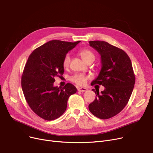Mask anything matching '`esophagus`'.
I'll list each match as a JSON object with an SVG mask.
<instances>
[{"instance_id": "34e87169", "label": "esophagus", "mask_w": 153, "mask_h": 153, "mask_svg": "<svg viewBox=\"0 0 153 153\" xmlns=\"http://www.w3.org/2000/svg\"><path fill=\"white\" fill-rule=\"evenodd\" d=\"M77 89H78V91L79 92H85L88 90L86 88H78Z\"/></svg>"}]
</instances>
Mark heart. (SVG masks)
Wrapping results in <instances>:
<instances>
[{
	"instance_id": "obj_1",
	"label": "heart",
	"mask_w": 153,
	"mask_h": 153,
	"mask_svg": "<svg viewBox=\"0 0 153 153\" xmlns=\"http://www.w3.org/2000/svg\"><path fill=\"white\" fill-rule=\"evenodd\" d=\"M79 54L80 56L82 57V59L86 62H88L90 60L94 61L95 59V55L94 53L88 49H83L81 50L79 52ZM70 55L69 53H67V54L65 56L64 59H63L62 62V65L63 67H64L65 68H67L69 67L70 63ZM89 76L86 75L82 73H76L74 74L73 75H71L70 77V80L71 82H73L78 85H84L87 81L89 79Z\"/></svg>"
}]
</instances>
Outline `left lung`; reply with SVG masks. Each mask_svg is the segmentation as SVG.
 I'll use <instances>...</instances> for the list:
<instances>
[{
  "label": "left lung",
  "instance_id": "8db88e82",
  "mask_svg": "<svg viewBox=\"0 0 153 153\" xmlns=\"http://www.w3.org/2000/svg\"><path fill=\"white\" fill-rule=\"evenodd\" d=\"M89 46L101 55L102 68L91 85H99L105 89L96 94L94 101L89 104V110L97 117L108 119L120 112L127 104L135 83L131 62L122 49L108 42L91 41Z\"/></svg>",
  "mask_w": 153,
  "mask_h": 153
}]
</instances>
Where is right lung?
<instances>
[{
    "mask_svg": "<svg viewBox=\"0 0 153 153\" xmlns=\"http://www.w3.org/2000/svg\"><path fill=\"white\" fill-rule=\"evenodd\" d=\"M79 42L50 41L34 49L26 62L22 76V90L31 110L44 120L60 117L67 109L68 97L76 92L72 84L58 88L53 82L56 76L64 74L65 56Z\"/></svg>",
    "mask_w": 153,
    "mask_h": 153,
    "instance_id": "add662e5",
    "label": "right lung"
}]
</instances>
